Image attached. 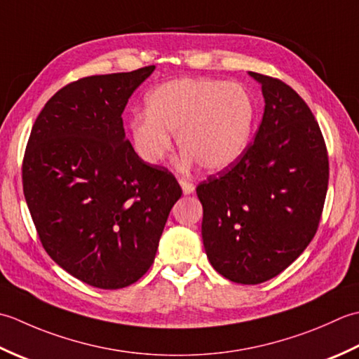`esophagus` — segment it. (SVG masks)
<instances>
[{"label":"esophagus","instance_id":"obj_1","mask_svg":"<svg viewBox=\"0 0 359 359\" xmlns=\"http://www.w3.org/2000/svg\"><path fill=\"white\" fill-rule=\"evenodd\" d=\"M180 186H181V189H182V194H184V195H190V194H194L195 186L192 184V182L184 181V180H180Z\"/></svg>","mask_w":359,"mask_h":359}]
</instances>
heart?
I'll return each instance as SVG.
<instances>
[{"label":"heart","instance_id":"b5f03b06","mask_svg":"<svg viewBox=\"0 0 359 359\" xmlns=\"http://www.w3.org/2000/svg\"><path fill=\"white\" fill-rule=\"evenodd\" d=\"M147 114L130 122L131 142L145 163L158 165L177 135L181 164L222 170L250 145L255 104L243 85L220 79H178L156 86L145 99Z\"/></svg>","mask_w":359,"mask_h":359}]
</instances>
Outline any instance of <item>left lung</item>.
<instances>
[{"instance_id": "obj_1", "label": "left lung", "mask_w": 359, "mask_h": 359, "mask_svg": "<svg viewBox=\"0 0 359 359\" xmlns=\"http://www.w3.org/2000/svg\"><path fill=\"white\" fill-rule=\"evenodd\" d=\"M265 109L254 142L236 164L196 187L210 265L226 279L257 285L310 245L323 214L328 156L309 105L282 80L248 72Z\"/></svg>"}]
</instances>
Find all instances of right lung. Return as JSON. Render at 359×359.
<instances>
[{
	"label": "right lung",
	"instance_id": "1",
	"mask_svg": "<svg viewBox=\"0 0 359 359\" xmlns=\"http://www.w3.org/2000/svg\"><path fill=\"white\" fill-rule=\"evenodd\" d=\"M155 67L63 86L36 118L23 190L41 245L91 287H128L149 271L181 187L126 139L122 113Z\"/></svg>",
	"mask_w": 359,
	"mask_h": 359
}]
</instances>
